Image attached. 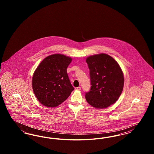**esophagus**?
Here are the masks:
<instances>
[{
  "instance_id": "esophagus-1",
  "label": "esophagus",
  "mask_w": 154,
  "mask_h": 154,
  "mask_svg": "<svg viewBox=\"0 0 154 154\" xmlns=\"http://www.w3.org/2000/svg\"><path fill=\"white\" fill-rule=\"evenodd\" d=\"M81 88L80 87H76V88H75V90H78V91H80V90H81Z\"/></svg>"
}]
</instances>
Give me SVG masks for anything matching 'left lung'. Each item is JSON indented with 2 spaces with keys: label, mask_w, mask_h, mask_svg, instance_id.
I'll use <instances>...</instances> for the list:
<instances>
[{
  "label": "left lung",
  "mask_w": 154,
  "mask_h": 154,
  "mask_svg": "<svg viewBox=\"0 0 154 154\" xmlns=\"http://www.w3.org/2000/svg\"><path fill=\"white\" fill-rule=\"evenodd\" d=\"M86 62L91 87L85 93V99L95 108H107L116 102L122 92L124 84L122 71L115 59L107 54L90 56Z\"/></svg>",
  "instance_id": "left-lung-1"
}]
</instances>
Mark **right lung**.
<instances>
[{
  "label": "right lung",
  "mask_w": 154,
  "mask_h": 154,
  "mask_svg": "<svg viewBox=\"0 0 154 154\" xmlns=\"http://www.w3.org/2000/svg\"><path fill=\"white\" fill-rule=\"evenodd\" d=\"M72 59L53 54L43 59L32 78V88L37 99L44 106L55 107L66 100L74 90L67 68Z\"/></svg>",
  "instance_id": "1"
}]
</instances>
